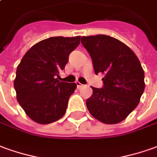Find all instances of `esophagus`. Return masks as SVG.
<instances>
[{
  "label": "esophagus",
  "mask_w": 157,
  "mask_h": 157,
  "mask_svg": "<svg viewBox=\"0 0 157 157\" xmlns=\"http://www.w3.org/2000/svg\"><path fill=\"white\" fill-rule=\"evenodd\" d=\"M75 83H76V86H77V88H80V87H82V86H83L82 84H81V83H80V82H76Z\"/></svg>",
  "instance_id": "34e87169"
}]
</instances>
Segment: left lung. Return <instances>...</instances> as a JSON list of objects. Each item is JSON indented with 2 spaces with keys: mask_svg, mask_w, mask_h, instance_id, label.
Masks as SVG:
<instances>
[{
  "mask_svg": "<svg viewBox=\"0 0 157 157\" xmlns=\"http://www.w3.org/2000/svg\"><path fill=\"white\" fill-rule=\"evenodd\" d=\"M81 41L91 56L95 74H105L102 88L92 86L94 93L86 99V107L103 123H119L138 106L144 90L140 60L131 48L114 37L82 36Z\"/></svg>",
  "mask_w": 157,
  "mask_h": 157,
  "instance_id": "8db88e82",
  "label": "left lung"
}]
</instances>
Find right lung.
<instances>
[{
    "instance_id": "1",
    "label": "right lung",
    "mask_w": 157,
    "mask_h": 157,
    "mask_svg": "<svg viewBox=\"0 0 157 157\" xmlns=\"http://www.w3.org/2000/svg\"><path fill=\"white\" fill-rule=\"evenodd\" d=\"M80 39L81 36H55L40 40L18 64L14 80L17 102L37 123H52L65 114L76 84L59 82L56 75L64 69Z\"/></svg>"
}]
</instances>
